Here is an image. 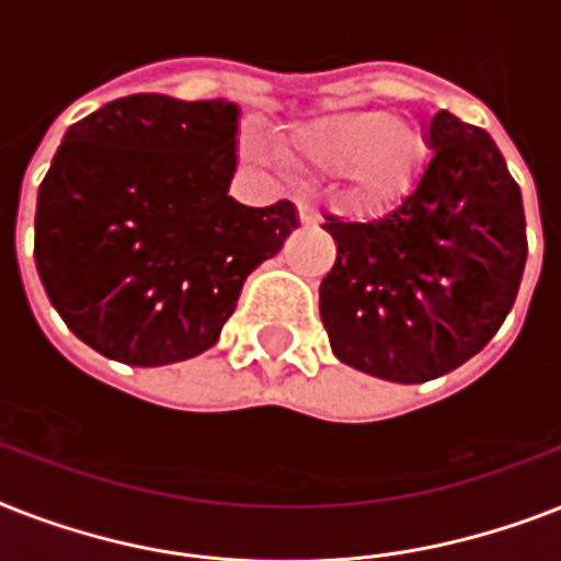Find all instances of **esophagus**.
<instances>
[{
  "instance_id": "1",
  "label": "esophagus",
  "mask_w": 561,
  "mask_h": 561,
  "mask_svg": "<svg viewBox=\"0 0 561 561\" xmlns=\"http://www.w3.org/2000/svg\"><path fill=\"white\" fill-rule=\"evenodd\" d=\"M297 211H299V224H306V227H311V224H317V220H320V215H317V206H314V203L299 201V203H297Z\"/></svg>"
}]
</instances>
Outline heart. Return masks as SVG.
Wrapping results in <instances>:
<instances>
[{"label": "heart", "mask_w": 561, "mask_h": 561, "mask_svg": "<svg viewBox=\"0 0 561 561\" xmlns=\"http://www.w3.org/2000/svg\"><path fill=\"white\" fill-rule=\"evenodd\" d=\"M288 157L314 169H343L352 197L378 203L408 183L419 148L390 113L350 110L294 127Z\"/></svg>", "instance_id": "1"}]
</instances>
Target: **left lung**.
<instances>
[{"label": "left lung", "mask_w": 561, "mask_h": 561, "mask_svg": "<svg viewBox=\"0 0 561 561\" xmlns=\"http://www.w3.org/2000/svg\"><path fill=\"white\" fill-rule=\"evenodd\" d=\"M427 148L392 209L323 224L337 244L320 282L329 343L383 381H431L474 358L510 314L527 262L522 188L492 136L439 110Z\"/></svg>", "instance_id": "1"}]
</instances>
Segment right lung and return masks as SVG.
Instances as JSON below:
<instances>
[{"instance_id": "1", "label": "right lung", "mask_w": 561, "mask_h": 561, "mask_svg": "<svg viewBox=\"0 0 561 561\" xmlns=\"http://www.w3.org/2000/svg\"><path fill=\"white\" fill-rule=\"evenodd\" d=\"M238 107L139 92L75 122L39 183L34 259L64 323L104 358L162 367L215 346L297 206L229 197Z\"/></svg>"}]
</instances>
